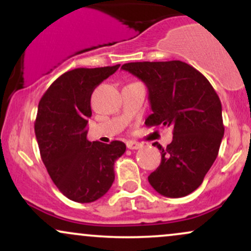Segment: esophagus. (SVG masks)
<instances>
[{
    "instance_id": "1",
    "label": "esophagus",
    "mask_w": 251,
    "mask_h": 251,
    "mask_svg": "<svg viewBox=\"0 0 251 251\" xmlns=\"http://www.w3.org/2000/svg\"><path fill=\"white\" fill-rule=\"evenodd\" d=\"M126 146H127V149H129V150H138V149L142 148V144L129 140V142L126 143Z\"/></svg>"
}]
</instances>
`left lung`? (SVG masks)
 Instances as JSON below:
<instances>
[{
    "label": "left lung",
    "instance_id": "1",
    "mask_svg": "<svg viewBox=\"0 0 251 251\" xmlns=\"http://www.w3.org/2000/svg\"><path fill=\"white\" fill-rule=\"evenodd\" d=\"M122 70L145 83L152 114L148 126H171L174 139L149 176L158 194L178 198L194 192L217 158L224 135L222 103L211 83L188 63L174 60L129 62Z\"/></svg>",
    "mask_w": 251,
    "mask_h": 251
}]
</instances>
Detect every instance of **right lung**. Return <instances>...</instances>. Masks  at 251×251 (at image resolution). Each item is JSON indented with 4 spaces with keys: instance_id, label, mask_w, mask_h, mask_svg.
Wrapping results in <instances>:
<instances>
[{
    "instance_id": "add662e5",
    "label": "right lung",
    "mask_w": 251,
    "mask_h": 251,
    "mask_svg": "<svg viewBox=\"0 0 251 251\" xmlns=\"http://www.w3.org/2000/svg\"><path fill=\"white\" fill-rule=\"evenodd\" d=\"M119 67L66 72L39 102L35 134L42 162L57 189L77 203H91L108 191L114 181V163L126 151L119 140L89 142L86 128L94 88Z\"/></svg>"
}]
</instances>
